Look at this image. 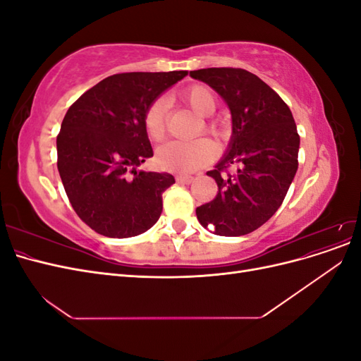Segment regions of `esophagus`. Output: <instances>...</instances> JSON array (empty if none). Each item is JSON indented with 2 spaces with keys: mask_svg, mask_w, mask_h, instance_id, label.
I'll return each instance as SVG.
<instances>
[{
  "mask_svg": "<svg viewBox=\"0 0 361 361\" xmlns=\"http://www.w3.org/2000/svg\"><path fill=\"white\" fill-rule=\"evenodd\" d=\"M176 180H178L179 183L188 185V183H191V182L194 180V178H192V176H183V174H179V176H176Z\"/></svg>",
  "mask_w": 361,
  "mask_h": 361,
  "instance_id": "esophagus-1",
  "label": "esophagus"
}]
</instances>
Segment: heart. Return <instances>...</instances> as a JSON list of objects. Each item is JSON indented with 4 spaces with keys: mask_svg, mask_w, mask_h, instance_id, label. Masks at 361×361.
<instances>
[{
    "mask_svg": "<svg viewBox=\"0 0 361 361\" xmlns=\"http://www.w3.org/2000/svg\"><path fill=\"white\" fill-rule=\"evenodd\" d=\"M179 97L188 104L199 116H211L216 108V96L209 87L194 84L179 93ZM166 113L167 105L162 99L152 102L145 111L143 125L146 135L152 141H161L166 137ZM206 128L214 134H220L221 129L216 122H206ZM215 157V146L207 138L192 141H170L157 152V164L167 171L191 173L206 166Z\"/></svg>",
    "mask_w": 361,
    "mask_h": 361,
    "instance_id": "heart-1",
    "label": "heart"
}]
</instances>
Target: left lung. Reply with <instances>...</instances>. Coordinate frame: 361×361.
Listing matches in <instances>:
<instances>
[{
    "label": "left lung",
    "instance_id": "obj_1",
    "mask_svg": "<svg viewBox=\"0 0 361 361\" xmlns=\"http://www.w3.org/2000/svg\"><path fill=\"white\" fill-rule=\"evenodd\" d=\"M220 94L232 114L226 155L207 176L218 185L216 197L195 209L199 223L220 236L256 231L276 214L298 169L300 135L289 106L259 76L244 69L191 71ZM231 165L235 175L222 171Z\"/></svg>",
    "mask_w": 361,
    "mask_h": 361
}]
</instances>
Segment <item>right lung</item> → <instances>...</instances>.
I'll list each match as a JSON object with an SVG mask.
<instances>
[{"label":"right lung","mask_w":361,"mask_h":361,"mask_svg":"<svg viewBox=\"0 0 361 361\" xmlns=\"http://www.w3.org/2000/svg\"><path fill=\"white\" fill-rule=\"evenodd\" d=\"M187 71L116 73L80 96L63 118L57 167L81 220L108 238H130L162 212L170 173L137 170L154 157L146 135V108Z\"/></svg>","instance_id":"obj_1"}]
</instances>
